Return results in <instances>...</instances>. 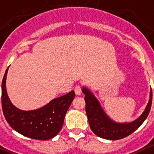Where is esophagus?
<instances>
[{
	"label": "esophagus",
	"mask_w": 154,
	"mask_h": 154,
	"mask_svg": "<svg viewBox=\"0 0 154 154\" xmlns=\"http://www.w3.org/2000/svg\"><path fill=\"white\" fill-rule=\"evenodd\" d=\"M74 91L76 95H80L82 94V86L76 85Z\"/></svg>",
	"instance_id": "1"
}]
</instances>
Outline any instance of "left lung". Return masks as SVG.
Segmentation results:
<instances>
[{
  "label": "left lung",
  "mask_w": 154,
  "mask_h": 154,
  "mask_svg": "<svg viewBox=\"0 0 154 154\" xmlns=\"http://www.w3.org/2000/svg\"><path fill=\"white\" fill-rule=\"evenodd\" d=\"M82 91L85 94V111L91 129L98 137L108 140H119L130 135L144 122L151 107L152 90L145 110L139 118L130 123H116L105 114L97 98L88 89L83 87Z\"/></svg>",
  "instance_id": "obj_1"
}]
</instances>
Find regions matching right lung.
<instances>
[{
    "label": "right lung",
    "mask_w": 154,
    "mask_h": 154,
    "mask_svg": "<svg viewBox=\"0 0 154 154\" xmlns=\"http://www.w3.org/2000/svg\"><path fill=\"white\" fill-rule=\"evenodd\" d=\"M7 69L1 85V103L7 122L23 135L37 140H48L57 135L63 125L66 113L75 97L73 91L35 110L23 111L10 102L6 90Z\"/></svg>",
    "instance_id": "right-lung-1"
}]
</instances>
